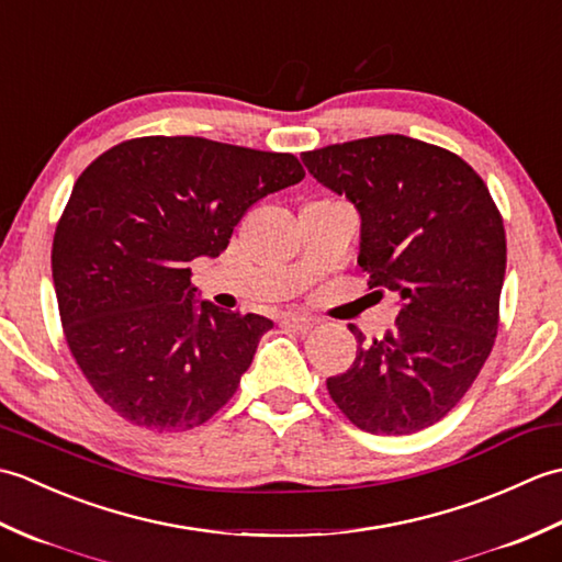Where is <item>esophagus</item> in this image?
<instances>
[{
  "label": "esophagus",
  "mask_w": 562,
  "mask_h": 562,
  "mask_svg": "<svg viewBox=\"0 0 562 562\" xmlns=\"http://www.w3.org/2000/svg\"><path fill=\"white\" fill-rule=\"evenodd\" d=\"M282 324L288 326V328L306 333V330H312V328L318 326V318L316 316H308V314H288V316L282 318Z\"/></svg>",
  "instance_id": "obj_1"
}]
</instances>
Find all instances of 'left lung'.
<instances>
[{
    "mask_svg": "<svg viewBox=\"0 0 562 562\" xmlns=\"http://www.w3.org/2000/svg\"><path fill=\"white\" fill-rule=\"evenodd\" d=\"M318 183L362 217L357 262L369 288L401 296L396 326L364 342L326 381L352 425L411 435L439 423L491 355L507 241L483 178L457 154L405 135H379L304 151Z\"/></svg>",
    "mask_w": 562,
    "mask_h": 562,
    "instance_id": "obj_1",
    "label": "left lung"
}]
</instances>
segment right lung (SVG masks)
Masks as SVG:
<instances>
[{
  "label": "right lung",
  "instance_id": "right-lung-1",
  "mask_svg": "<svg viewBox=\"0 0 562 562\" xmlns=\"http://www.w3.org/2000/svg\"><path fill=\"white\" fill-rule=\"evenodd\" d=\"M294 154L137 137L77 178L53 238L65 338L103 403L190 429L229 401L272 321L195 302L188 262L217 258L260 198L300 183Z\"/></svg>",
  "mask_w": 562,
  "mask_h": 562
}]
</instances>
